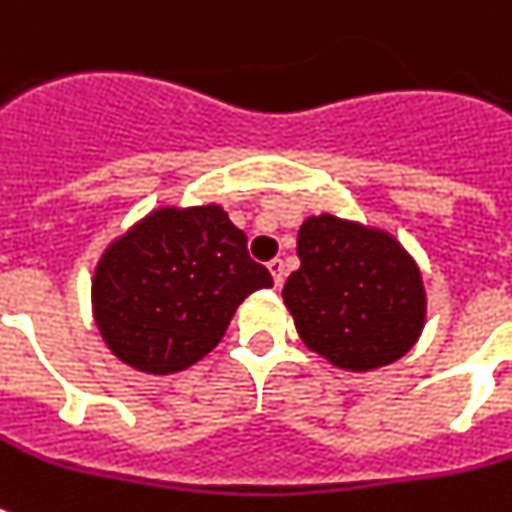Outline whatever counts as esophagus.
Here are the masks:
<instances>
[{"label":"esophagus","mask_w":512,"mask_h":512,"mask_svg":"<svg viewBox=\"0 0 512 512\" xmlns=\"http://www.w3.org/2000/svg\"><path fill=\"white\" fill-rule=\"evenodd\" d=\"M268 271H271V276H273V284H276V287H281V284H284V260H279V257H276V260H271V263H268Z\"/></svg>","instance_id":"esophagus-1"}]
</instances>
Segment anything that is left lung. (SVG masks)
I'll return each instance as SVG.
<instances>
[{"label": "left lung", "instance_id": "8db88e82", "mask_svg": "<svg viewBox=\"0 0 512 512\" xmlns=\"http://www.w3.org/2000/svg\"><path fill=\"white\" fill-rule=\"evenodd\" d=\"M297 257L281 297L305 348L345 372H374L420 340L422 271L393 233L321 212L300 225Z\"/></svg>", "mask_w": 512, "mask_h": 512}]
</instances>
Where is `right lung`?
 <instances>
[{
    "instance_id": "right-lung-1",
    "label": "right lung",
    "mask_w": 512,
    "mask_h": 512,
    "mask_svg": "<svg viewBox=\"0 0 512 512\" xmlns=\"http://www.w3.org/2000/svg\"><path fill=\"white\" fill-rule=\"evenodd\" d=\"M273 287L220 204L156 207L116 236L92 276L108 350L146 374H175L223 340L252 292Z\"/></svg>"
}]
</instances>
